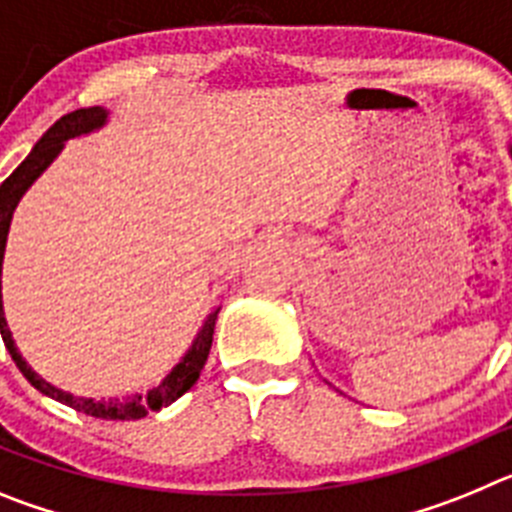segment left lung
<instances>
[{
    "label": "left lung",
    "instance_id": "8db88e82",
    "mask_svg": "<svg viewBox=\"0 0 512 512\" xmlns=\"http://www.w3.org/2000/svg\"><path fill=\"white\" fill-rule=\"evenodd\" d=\"M510 156H512V148H510Z\"/></svg>",
    "mask_w": 512,
    "mask_h": 512
}]
</instances>
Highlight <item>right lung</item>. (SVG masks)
Returning <instances> with one entry per match:
<instances>
[{
	"label": "right lung",
	"mask_w": 512,
	"mask_h": 512,
	"mask_svg": "<svg viewBox=\"0 0 512 512\" xmlns=\"http://www.w3.org/2000/svg\"><path fill=\"white\" fill-rule=\"evenodd\" d=\"M107 117H110V112L104 110V107H87V110H76V112H69V115H63L61 120H56L51 128L45 130L43 138H40L38 143H35L33 151H30V156H27L25 161H22V164L17 166V169L0 184V333H2L4 346H7L9 356H12V361H15L17 369L22 372V377L33 384L38 392L63 402V405H69V408L79 410V413L92 415V418L138 420V418H146L148 413H158L161 408H166V405H171L174 400H179V397H182L184 392H187L197 379H200L202 366H205L207 354H210L212 333H215V320L220 307L207 315L200 333H197V338L192 341L187 354L182 356V361H179L169 374H166L164 382L158 384V387H153V390H148L146 397L133 395L125 402L120 400L97 402L92 400V397H74L71 392L58 390V387H53L51 382H45L38 372H33V366L27 364V361L22 359L20 351H17L15 338H12V333H9L7 328V318H4V305H2L4 246H7L9 223H12V212H15L17 202L22 200V194H25L27 189L33 187L35 179H38V176L53 164V161H56V156L63 151V146H66V140L94 133V130H99L104 122H107Z\"/></svg>",
	"instance_id": "add662e5"
}]
</instances>
